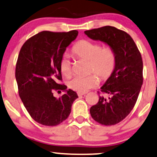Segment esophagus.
Listing matches in <instances>:
<instances>
[{
  "mask_svg": "<svg viewBox=\"0 0 157 157\" xmlns=\"http://www.w3.org/2000/svg\"><path fill=\"white\" fill-rule=\"evenodd\" d=\"M85 94H86V93H77V96H85Z\"/></svg>",
  "mask_w": 157,
  "mask_h": 157,
  "instance_id": "obj_1",
  "label": "esophagus"
}]
</instances>
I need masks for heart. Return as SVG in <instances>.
Here are the masks:
<instances>
[{
	"label": "heart",
	"mask_w": 157,
	"mask_h": 157,
	"mask_svg": "<svg viewBox=\"0 0 157 157\" xmlns=\"http://www.w3.org/2000/svg\"><path fill=\"white\" fill-rule=\"evenodd\" d=\"M72 53L77 59L88 61L89 72L96 74L102 80H108L116 67V52L109 45L102 47L98 43L81 40L73 46ZM59 69L63 76H70L72 73L70 61L67 58L61 59ZM98 83V77L95 75H90L85 77H74L68 81L67 85L72 90L85 93L89 89L96 87Z\"/></svg>",
	"instance_id": "1"
}]
</instances>
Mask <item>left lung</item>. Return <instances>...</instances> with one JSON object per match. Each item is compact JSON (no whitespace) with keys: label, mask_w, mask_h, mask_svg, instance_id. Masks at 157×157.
<instances>
[{"label":"left lung","mask_w":157,"mask_h":157,"mask_svg":"<svg viewBox=\"0 0 157 157\" xmlns=\"http://www.w3.org/2000/svg\"><path fill=\"white\" fill-rule=\"evenodd\" d=\"M85 34L106 43L116 52L114 72L101 88L109 97L99 96L98 102L90 109L91 117L99 124L114 125L130 114L137 101L144 80L141 55L130 35L114 27L90 29Z\"/></svg>","instance_id":"1"}]
</instances>
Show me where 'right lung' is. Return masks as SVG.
<instances>
[{
	"label": "right lung",
	"mask_w": 157,
	"mask_h": 157,
	"mask_svg": "<svg viewBox=\"0 0 157 157\" xmlns=\"http://www.w3.org/2000/svg\"><path fill=\"white\" fill-rule=\"evenodd\" d=\"M77 35V30L43 31L27 40L19 51L15 72L19 95L31 117L43 125L56 126L67 120L78 98L59 83L62 80L60 61ZM58 90L66 93L56 99L52 93Z\"/></svg>",
	"instance_id": "obj_1"
}]
</instances>
